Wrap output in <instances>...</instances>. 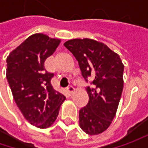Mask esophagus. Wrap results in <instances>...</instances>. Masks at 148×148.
I'll return each mask as SVG.
<instances>
[{
  "label": "esophagus",
  "instance_id": "34e87169",
  "mask_svg": "<svg viewBox=\"0 0 148 148\" xmlns=\"http://www.w3.org/2000/svg\"><path fill=\"white\" fill-rule=\"evenodd\" d=\"M74 91H75V90H74V88H73L72 86L68 87V88H67V90H66V93L69 95H71L74 93Z\"/></svg>",
  "mask_w": 148,
  "mask_h": 148
}]
</instances>
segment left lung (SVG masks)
Returning a JSON list of instances; mask_svg holds the SVG:
<instances>
[{"label": "left lung", "instance_id": "1", "mask_svg": "<svg viewBox=\"0 0 148 148\" xmlns=\"http://www.w3.org/2000/svg\"><path fill=\"white\" fill-rule=\"evenodd\" d=\"M64 46L76 58L86 80L88 104L79 111V124L86 134L97 135L110 127L116 114L123 88L124 66L119 55L105 43L90 38H75Z\"/></svg>", "mask_w": 148, "mask_h": 148}]
</instances>
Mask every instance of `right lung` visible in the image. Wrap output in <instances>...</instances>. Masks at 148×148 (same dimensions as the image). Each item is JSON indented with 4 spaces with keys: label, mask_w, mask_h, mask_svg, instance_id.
Wrapping results in <instances>:
<instances>
[{
    "label": "right lung",
    "mask_w": 148,
    "mask_h": 148,
    "mask_svg": "<svg viewBox=\"0 0 148 148\" xmlns=\"http://www.w3.org/2000/svg\"><path fill=\"white\" fill-rule=\"evenodd\" d=\"M61 40L34 34L9 54L6 78L14 101L24 117L39 128L50 127L66 99L53 90V73L45 71L44 62L55 52Z\"/></svg>",
    "instance_id": "right-lung-1"
}]
</instances>
